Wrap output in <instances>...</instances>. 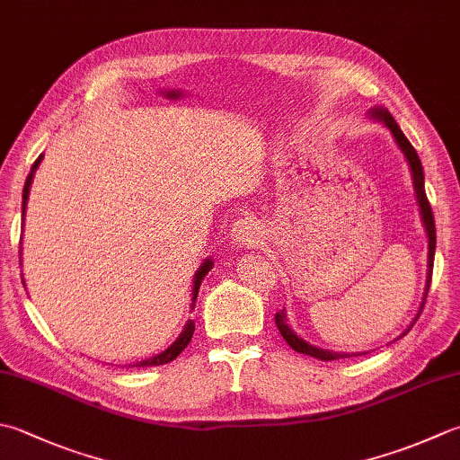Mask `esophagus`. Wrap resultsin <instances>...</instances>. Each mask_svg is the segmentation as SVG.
<instances>
[{
    "label": "esophagus",
    "mask_w": 460,
    "mask_h": 460,
    "mask_svg": "<svg viewBox=\"0 0 460 460\" xmlns=\"http://www.w3.org/2000/svg\"><path fill=\"white\" fill-rule=\"evenodd\" d=\"M259 237H261V231L253 219L245 217L233 223L231 239L235 247H255L259 243Z\"/></svg>",
    "instance_id": "obj_1"
}]
</instances>
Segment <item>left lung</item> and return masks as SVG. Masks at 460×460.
Wrapping results in <instances>:
<instances>
[{"label":"left lung","mask_w":460,"mask_h":460,"mask_svg":"<svg viewBox=\"0 0 460 460\" xmlns=\"http://www.w3.org/2000/svg\"><path fill=\"white\" fill-rule=\"evenodd\" d=\"M371 117L375 121H381L385 123L386 128H389V131L393 133L394 141H397V146L401 147L402 155L407 157L409 161V167H411V175H412V185H415V193H417V203L420 207V219H422V225H425L427 229V237H429V261H427V287H425V295H422V303H420V309L417 313L415 321L411 323V327L415 325L419 314L422 311V307H425V301H427V293H429V287H430V279H433V263H435V247H437V233H435V217H433V209H430V203L427 199V193H425V173H422V165H420V159L417 155L415 147L411 146V141L404 137V133L401 131V128L397 125V121L393 119V115L386 111V110H381V107H375V110L371 111ZM275 323H277V329L281 331L283 339L287 341V345H289L291 349H295L296 353H303V355H309V357H314L319 358V361H337V358H349V357H357V355H349V353H332V350H327V349H319L314 347L311 343H307V341L301 339L296 332L289 327V323H287V317H285V309L279 311L275 314ZM411 327L402 332V335H407V332L411 331ZM401 335V337H402Z\"/></svg>","instance_id":"left-lung-1"}]
</instances>
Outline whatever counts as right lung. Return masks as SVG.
Segmentation results:
<instances>
[{
  "label": "right lung",
  "instance_id": "right-lung-1",
  "mask_svg": "<svg viewBox=\"0 0 460 460\" xmlns=\"http://www.w3.org/2000/svg\"><path fill=\"white\" fill-rule=\"evenodd\" d=\"M41 159H43V155H40L38 159H35V164H33V167H31V171H30V175H27V179H25L23 203H22V213H23V215H25V207H27V197H30V187H31V181H33V173H35V169L40 167ZM211 269H213V261H211V259H205L203 263H201V267H199V271L195 273V281H193V305H195V299H197V293H199V287H201L203 277H205L207 273H209ZM193 305H191V307H193ZM193 331H195V321L189 319V321L185 323L181 335L177 337V341H175L173 345L167 347V349L164 350V353H159V355L151 357V358H146V361L135 363L133 367H157V365L171 363V361H173V358H177L179 353H181V350L189 345V341H191V337H193ZM129 367H131V365H129Z\"/></svg>",
  "mask_w": 460,
  "mask_h": 460
}]
</instances>
